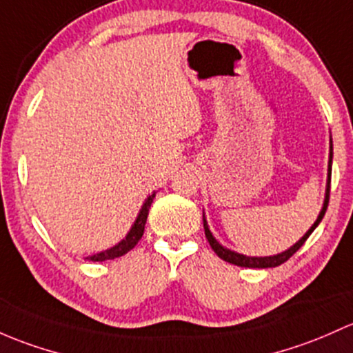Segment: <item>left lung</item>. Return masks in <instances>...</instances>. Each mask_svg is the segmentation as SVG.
<instances>
[{"instance_id": "left-lung-1", "label": "left lung", "mask_w": 353, "mask_h": 353, "mask_svg": "<svg viewBox=\"0 0 353 353\" xmlns=\"http://www.w3.org/2000/svg\"><path fill=\"white\" fill-rule=\"evenodd\" d=\"M332 159H333V143H332V137H330L328 176H326V189H325L323 206H321V211H320V214H318L316 221H314V223L311 225V228L307 230V232L304 233L301 239H299L298 242L292 245V247H289L288 250L281 252V254L267 255V257H250V255L239 254V252L230 250V248L223 247V245H221L216 239H214L213 233H211V230H210V226H208L205 213H203V225H205V235H206L208 242H210V245H211V248H213V250H214V254H216L220 259H223L225 262H230V264L240 265V267H250V269H269V267H277V265L284 264V262L288 261L289 257H292V255H294L296 252H298L299 248L303 247V243L306 242L307 236H310L311 233L314 232V228H316V226L320 225V221L323 220V216H325V213H326V206H328V198H330V181H332Z\"/></svg>"}]
</instances>
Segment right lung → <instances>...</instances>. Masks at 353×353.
Listing matches in <instances>:
<instances>
[{
  "label": "right lung",
  "instance_id": "1",
  "mask_svg": "<svg viewBox=\"0 0 353 353\" xmlns=\"http://www.w3.org/2000/svg\"><path fill=\"white\" fill-rule=\"evenodd\" d=\"M155 192H157V191H154V192H152V194L147 196V199H145V201H143V205H142V208H140L139 214H137L135 221H133L132 228L128 230V233H127V235H125V239H121L117 245H113V247L106 248V250L98 252V254L89 255V257H86V261H92V262L111 261V259L121 257V255H125V254H127V252L132 250V248L135 247L137 243H139V240L142 239L143 230H145V223H147L148 210H150L152 201H154Z\"/></svg>",
  "mask_w": 353,
  "mask_h": 353
}]
</instances>
